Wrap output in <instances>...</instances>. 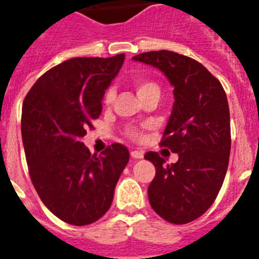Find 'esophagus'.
Masks as SVG:
<instances>
[{"label": "esophagus", "instance_id": "1", "mask_svg": "<svg viewBox=\"0 0 259 259\" xmlns=\"http://www.w3.org/2000/svg\"><path fill=\"white\" fill-rule=\"evenodd\" d=\"M131 157L135 158V159H140V158L144 157V152H141V150H132Z\"/></svg>", "mask_w": 259, "mask_h": 259}]
</instances>
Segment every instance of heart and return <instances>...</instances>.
<instances>
[{
    "label": "heart",
    "mask_w": 259,
    "mask_h": 259,
    "mask_svg": "<svg viewBox=\"0 0 259 259\" xmlns=\"http://www.w3.org/2000/svg\"><path fill=\"white\" fill-rule=\"evenodd\" d=\"M134 85L137 91V95L143 97V96L148 95L150 92H159V87L155 83L150 81V80L146 79H135L134 80ZM114 98H115V92H114V89H109L105 95V102L106 105H111L114 101ZM128 136L132 137V139H140L141 134L135 128H130L128 130Z\"/></svg>",
    "instance_id": "1"
}]
</instances>
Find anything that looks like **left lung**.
Returning a JSON list of instances; mask_svg holds the SVG:
<instances>
[{"mask_svg": "<svg viewBox=\"0 0 259 259\" xmlns=\"http://www.w3.org/2000/svg\"><path fill=\"white\" fill-rule=\"evenodd\" d=\"M134 61L163 72L174 88V106L161 146L178 153L166 163L155 152V176L148 188L153 210L164 221L185 224L206 211L218 196L231 152L230 107L217 77L200 62L170 50L141 53Z\"/></svg>", "mask_w": 259, "mask_h": 259, "instance_id": "obj_1", "label": "left lung"}]
</instances>
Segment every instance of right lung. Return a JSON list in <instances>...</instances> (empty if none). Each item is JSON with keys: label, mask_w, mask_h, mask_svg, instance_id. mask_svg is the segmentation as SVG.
<instances>
[{"label": "right lung", "mask_w": 259, "mask_h": 259, "mask_svg": "<svg viewBox=\"0 0 259 259\" xmlns=\"http://www.w3.org/2000/svg\"><path fill=\"white\" fill-rule=\"evenodd\" d=\"M124 57L67 59L38 77L23 102L22 140L32 184L45 206L72 226L105 215L130 159L122 144L97 155L81 143Z\"/></svg>", "instance_id": "right-lung-1"}]
</instances>
